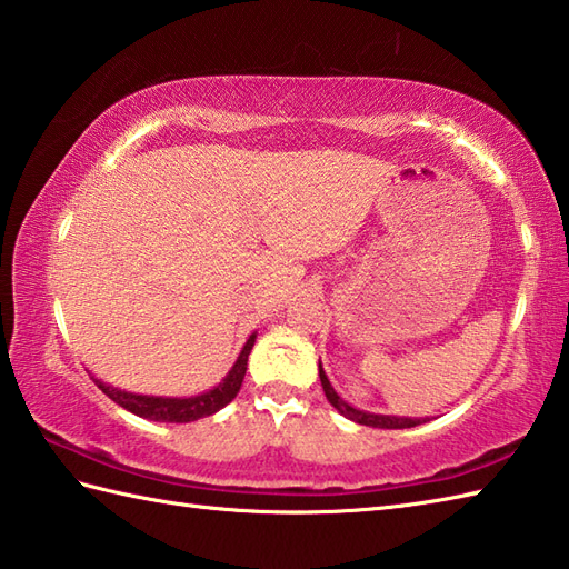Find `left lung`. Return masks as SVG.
<instances>
[{
    "label": "left lung",
    "instance_id": "left-lung-1",
    "mask_svg": "<svg viewBox=\"0 0 569 569\" xmlns=\"http://www.w3.org/2000/svg\"><path fill=\"white\" fill-rule=\"evenodd\" d=\"M320 383H322V391L328 396V401L340 410V413L349 420L359 422V426H369V428H386V430H398V428H416L422 426V422H428V418H401V416H379V413H367V410H359L355 406H349L342 396H337V391L332 389V383L328 379V373H325L322 365H320Z\"/></svg>",
    "mask_w": 569,
    "mask_h": 569
}]
</instances>
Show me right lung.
I'll use <instances>...</instances> for the list:
<instances>
[{
	"mask_svg": "<svg viewBox=\"0 0 569 569\" xmlns=\"http://www.w3.org/2000/svg\"><path fill=\"white\" fill-rule=\"evenodd\" d=\"M253 342H257V335H251L241 355L237 357L234 367L229 369L222 383H217L214 389L204 391L200 396H190V398H168V396H141V393H129L122 389H114V386H107L100 379L92 381L100 386L104 396H110L114 403L127 408L129 413H134L139 418L147 420H159V422H192L198 418H208L217 410L224 408L232 398L239 393L241 381H244L247 373V361Z\"/></svg>",
	"mask_w": 569,
	"mask_h": 569,
	"instance_id": "right-lung-1",
	"label": "right lung"
}]
</instances>
